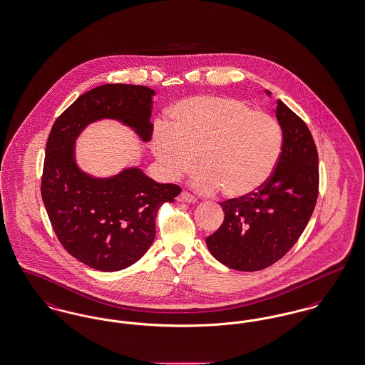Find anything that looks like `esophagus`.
Masks as SVG:
<instances>
[{
    "mask_svg": "<svg viewBox=\"0 0 365 365\" xmlns=\"http://www.w3.org/2000/svg\"><path fill=\"white\" fill-rule=\"evenodd\" d=\"M180 200H182L183 202H189V204H194V202H197V198H195L194 195L189 194V192H186V191H182V194H180Z\"/></svg>",
    "mask_w": 365,
    "mask_h": 365,
    "instance_id": "esophagus-1",
    "label": "esophagus"
}]
</instances>
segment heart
<instances>
[{"mask_svg": "<svg viewBox=\"0 0 365 365\" xmlns=\"http://www.w3.org/2000/svg\"><path fill=\"white\" fill-rule=\"evenodd\" d=\"M282 145V128L271 115L234 97L197 96L175 105L170 127L157 124L152 152L170 180L190 173L198 157L192 187L240 198L269 180Z\"/></svg>", "mask_w": 365, "mask_h": 365, "instance_id": "1", "label": "heart"}]
</instances>
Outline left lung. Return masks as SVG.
<instances>
[{"label": "left lung", "instance_id": "1", "mask_svg": "<svg viewBox=\"0 0 365 365\" xmlns=\"http://www.w3.org/2000/svg\"><path fill=\"white\" fill-rule=\"evenodd\" d=\"M275 113L283 145L274 174L259 191L222 202L225 222L207 238L212 256L237 271H260L282 259L301 237L317 200L312 134L280 100Z\"/></svg>", "mask_w": 365, "mask_h": 365}]
</instances>
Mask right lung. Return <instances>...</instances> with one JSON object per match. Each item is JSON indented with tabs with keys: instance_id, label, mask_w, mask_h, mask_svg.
Masks as SVG:
<instances>
[{
	"instance_id": "add662e5",
	"label": "right lung",
	"mask_w": 365,
	"mask_h": 365,
	"mask_svg": "<svg viewBox=\"0 0 365 365\" xmlns=\"http://www.w3.org/2000/svg\"><path fill=\"white\" fill-rule=\"evenodd\" d=\"M153 96V88L135 85L91 88L57 118L46 142L41 194L53 230L71 256L98 271H120L148 252L157 210L174 202L180 187L138 167L106 178L87 174L76 163V139L91 123L109 119L149 142Z\"/></svg>"
}]
</instances>
